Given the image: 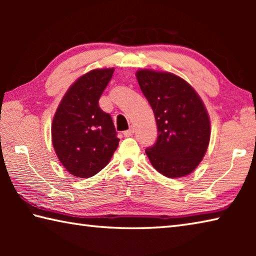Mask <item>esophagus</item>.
<instances>
[{
	"instance_id": "obj_1",
	"label": "esophagus",
	"mask_w": 256,
	"mask_h": 256,
	"mask_svg": "<svg viewBox=\"0 0 256 256\" xmlns=\"http://www.w3.org/2000/svg\"><path fill=\"white\" fill-rule=\"evenodd\" d=\"M133 133H134V128H130L128 130H126V131H124V136L130 138V136H133Z\"/></svg>"
}]
</instances>
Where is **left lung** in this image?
I'll use <instances>...</instances> for the list:
<instances>
[{
    "label": "left lung",
    "instance_id": "1",
    "mask_svg": "<svg viewBox=\"0 0 256 256\" xmlns=\"http://www.w3.org/2000/svg\"><path fill=\"white\" fill-rule=\"evenodd\" d=\"M136 79L158 128L157 141L146 150L151 164L170 178L190 174L210 141L204 104L192 86L172 73L138 70Z\"/></svg>",
    "mask_w": 256,
    "mask_h": 256
}]
</instances>
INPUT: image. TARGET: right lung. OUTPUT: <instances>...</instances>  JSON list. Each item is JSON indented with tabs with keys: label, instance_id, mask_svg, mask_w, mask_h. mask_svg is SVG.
<instances>
[{
	"label": "right lung",
	"instance_id": "obj_1",
	"mask_svg": "<svg viewBox=\"0 0 256 256\" xmlns=\"http://www.w3.org/2000/svg\"><path fill=\"white\" fill-rule=\"evenodd\" d=\"M112 73L114 68H97L80 76L56 110L52 141L60 164L73 176L96 175L118 146L110 115L98 105Z\"/></svg>",
	"mask_w": 256,
	"mask_h": 256
}]
</instances>
